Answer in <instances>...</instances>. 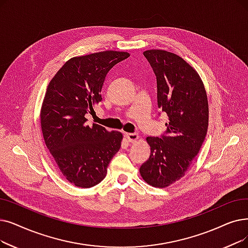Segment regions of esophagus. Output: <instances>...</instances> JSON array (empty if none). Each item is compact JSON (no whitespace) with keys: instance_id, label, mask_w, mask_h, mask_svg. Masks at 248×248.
<instances>
[{"instance_id":"1","label":"esophagus","mask_w":248,"mask_h":248,"mask_svg":"<svg viewBox=\"0 0 248 248\" xmlns=\"http://www.w3.org/2000/svg\"><path fill=\"white\" fill-rule=\"evenodd\" d=\"M125 138L127 139L128 142H132V143H135L137 140L139 139V135L136 134V133H126L125 134Z\"/></svg>"}]
</instances>
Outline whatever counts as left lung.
<instances>
[{
    "label": "left lung",
    "instance_id": "obj_1",
    "mask_svg": "<svg viewBox=\"0 0 248 248\" xmlns=\"http://www.w3.org/2000/svg\"><path fill=\"white\" fill-rule=\"evenodd\" d=\"M144 56L156 76L158 107L169 122L160 138H147L151 155L140 173L150 186L166 187L185 175L204 141L208 98L199 74L184 59L161 49Z\"/></svg>",
    "mask_w": 248,
    "mask_h": 248
}]
</instances>
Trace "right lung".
<instances>
[{
  "instance_id": "right-lung-1",
  "label": "right lung",
  "mask_w": 248,
  "mask_h": 248,
  "mask_svg": "<svg viewBox=\"0 0 248 248\" xmlns=\"http://www.w3.org/2000/svg\"><path fill=\"white\" fill-rule=\"evenodd\" d=\"M128 57V52L106 50L72 58L47 86L40 112L42 135L62 174L75 186L101 182L121 148L122 133L89 126L85 116L102 100L107 73Z\"/></svg>"
}]
</instances>
